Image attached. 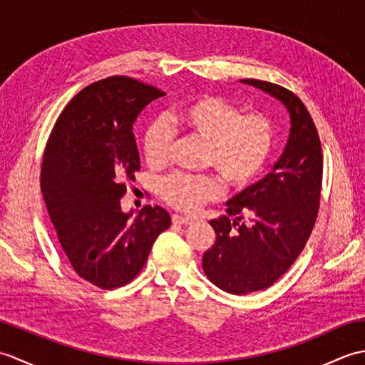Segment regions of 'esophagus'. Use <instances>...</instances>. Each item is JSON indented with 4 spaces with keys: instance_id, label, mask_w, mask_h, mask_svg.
Instances as JSON below:
<instances>
[{
    "instance_id": "34e87169",
    "label": "esophagus",
    "mask_w": 365,
    "mask_h": 365,
    "mask_svg": "<svg viewBox=\"0 0 365 365\" xmlns=\"http://www.w3.org/2000/svg\"><path fill=\"white\" fill-rule=\"evenodd\" d=\"M173 222L174 224H180V226H188V224L192 222L191 218L188 216H180V215H173Z\"/></svg>"
}]
</instances>
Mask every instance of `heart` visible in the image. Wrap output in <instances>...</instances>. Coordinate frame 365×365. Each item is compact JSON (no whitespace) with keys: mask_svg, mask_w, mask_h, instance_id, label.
Segmentation results:
<instances>
[{"mask_svg":"<svg viewBox=\"0 0 365 365\" xmlns=\"http://www.w3.org/2000/svg\"><path fill=\"white\" fill-rule=\"evenodd\" d=\"M174 125L205 141V165L213 168L230 188L243 190L268 165L274 147V127L265 114L243 113L218 96H199L173 114ZM170 133L152 123L143 136L144 158L153 168L169 158ZM222 185L212 175L173 174L160 183V196L180 212L195 213L218 199Z\"/></svg>","mask_w":365,"mask_h":365,"instance_id":"b5f03b06","label":"heart"}]
</instances>
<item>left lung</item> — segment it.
<instances>
[{
    "label": "left lung",
    "instance_id": "8db88e82",
    "mask_svg": "<svg viewBox=\"0 0 365 365\" xmlns=\"http://www.w3.org/2000/svg\"><path fill=\"white\" fill-rule=\"evenodd\" d=\"M243 83L281 100L292 130L273 170L232 197L226 216L210 221L216 242L204 252V273L234 294L268 289L298 259L319 215L323 177L319 131L298 96L269 81Z\"/></svg>",
    "mask_w": 365,
    "mask_h": 365
}]
</instances>
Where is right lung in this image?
<instances>
[{
    "label": "right lung",
    "instance_id": "obj_1",
    "mask_svg": "<svg viewBox=\"0 0 365 365\" xmlns=\"http://www.w3.org/2000/svg\"><path fill=\"white\" fill-rule=\"evenodd\" d=\"M165 92L130 76L92 83L66 105L46 141L41 191L75 273L98 289L127 285L170 226L161 207L135 218L120 199L139 170L133 122Z\"/></svg>",
    "mask_w": 365,
    "mask_h": 365
}]
</instances>
